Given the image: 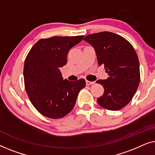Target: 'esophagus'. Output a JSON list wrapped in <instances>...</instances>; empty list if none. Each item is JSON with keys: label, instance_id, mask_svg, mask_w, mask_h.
I'll return each mask as SVG.
<instances>
[{"label": "esophagus", "instance_id": "esophagus-1", "mask_svg": "<svg viewBox=\"0 0 155 155\" xmlns=\"http://www.w3.org/2000/svg\"><path fill=\"white\" fill-rule=\"evenodd\" d=\"M94 81H88V80H86V85H92V84H94Z\"/></svg>", "mask_w": 155, "mask_h": 155}]
</instances>
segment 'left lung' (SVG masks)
Here are the masks:
<instances>
[{"label":"left lung","mask_w":155,"mask_h":155,"mask_svg":"<svg viewBox=\"0 0 155 155\" xmlns=\"http://www.w3.org/2000/svg\"><path fill=\"white\" fill-rule=\"evenodd\" d=\"M94 48L98 64L109 77L97 80L104 93L97 101L106 110L117 111L129 103L140 83V66L133 45L123 37L109 31L88 35L84 38Z\"/></svg>","instance_id":"8db88e82"}]
</instances>
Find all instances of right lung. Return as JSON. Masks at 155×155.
Masks as SVG:
<instances>
[{"label": "right lung", "mask_w": 155, "mask_h": 155, "mask_svg": "<svg viewBox=\"0 0 155 155\" xmlns=\"http://www.w3.org/2000/svg\"><path fill=\"white\" fill-rule=\"evenodd\" d=\"M84 36H53L42 38L31 48L25 59L24 79L28 97L43 116L60 119L75 105L78 93L86 86L81 78L63 79L60 68L67 64L69 50Z\"/></svg>", "instance_id": "1"}]
</instances>
